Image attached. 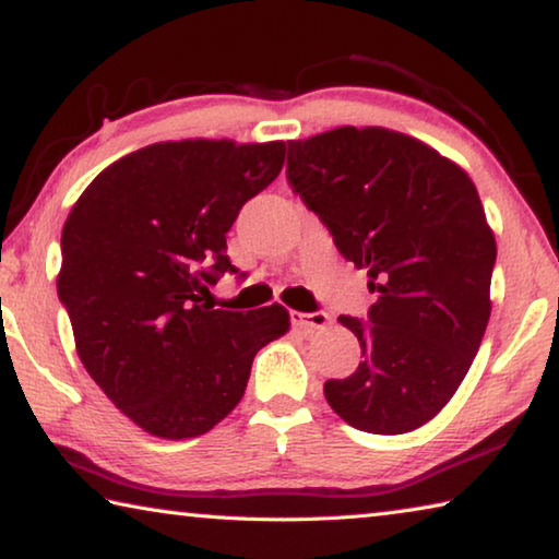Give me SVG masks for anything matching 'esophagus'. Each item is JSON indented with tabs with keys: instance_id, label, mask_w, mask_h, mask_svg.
Instances as JSON below:
<instances>
[{
	"instance_id": "esophagus-1",
	"label": "esophagus",
	"mask_w": 559,
	"mask_h": 559,
	"mask_svg": "<svg viewBox=\"0 0 559 559\" xmlns=\"http://www.w3.org/2000/svg\"><path fill=\"white\" fill-rule=\"evenodd\" d=\"M290 323L300 330H323L330 318L323 310H316V313H300V310H290Z\"/></svg>"
}]
</instances>
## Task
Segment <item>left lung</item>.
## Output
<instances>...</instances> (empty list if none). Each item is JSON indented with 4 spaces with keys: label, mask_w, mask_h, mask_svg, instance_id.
I'll return each mask as SVG.
<instances>
[{
    "label": "left lung",
    "mask_w": 559,
    "mask_h": 559,
    "mask_svg": "<svg viewBox=\"0 0 559 559\" xmlns=\"http://www.w3.org/2000/svg\"><path fill=\"white\" fill-rule=\"evenodd\" d=\"M286 179L367 269V320L340 316L362 362L323 392L367 433L437 416L466 377L490 318L496 239L471 177L437 150L384 128H335L288 143Z\"/></svg>",
    "instance_id": "1"
}]
</instances>
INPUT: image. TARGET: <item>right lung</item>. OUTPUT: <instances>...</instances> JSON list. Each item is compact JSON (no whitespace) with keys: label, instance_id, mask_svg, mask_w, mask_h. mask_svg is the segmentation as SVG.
Listing matches in <instances>:
<instances>
[{"label":"right lung","instance_id":"1","mask_svg":"<svg viewBox=\"0 0 559 559\" xmlns=\"http://www.w3.org/2000/svg\"><path fill=\"white\" fill-rule=\"evenodd\" d=\"M286 143H155L103 169L61 234L59 300L83 367L159 439H192L241 402L251 362L288 333V310L206 302L226 231L278 177ZM243 276V273H241Z\"/></svg>","mask_w":559,"mask_h":559}]
</instances>
